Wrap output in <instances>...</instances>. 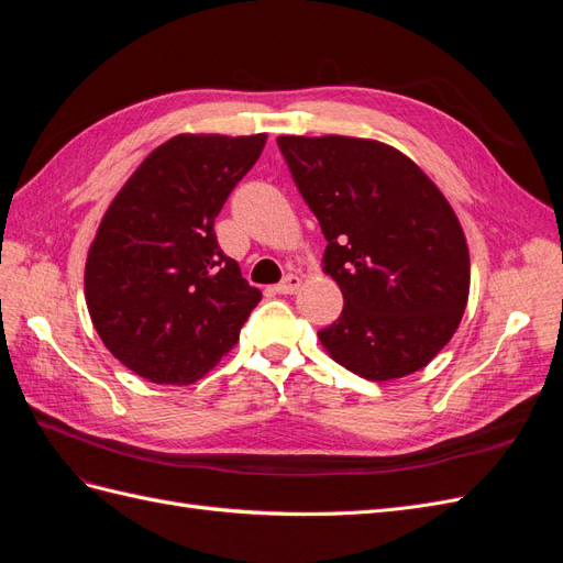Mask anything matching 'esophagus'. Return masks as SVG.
Here are the masks:
<instances>
[{
    "label": "esophagus",
    "mask_w": 563,
    "mask_h": 563,
    "mask_svg": "<svg viewBox=\"0 0 563 563\" xmlns=\"http://www.w3.org/2000/svg\"><path fill=\"white\" fill-rule=\"evenodd\" d=\"M300 288V277L298 275H286L277 286H275V291L279 294V296H291V294H296Z\"/></svg>",
    "instance_id": "1"
}]
</instances>
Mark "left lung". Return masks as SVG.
<instances>
[{
	"label": "left lung",
	"instance_id": "left-lung-1",
	"mask_svg": "<svg viewBox=\"0 0 563 563\" xmlns=\"http://www.w3.org/2000/svg\"><path fill=\"white\" fill-rule=\"evenodd\" d=\"M277 145L329 242L323 272L345 300L317 333L321 345L368 380L428 366L470 294V251L446 197L378 141L279 135Z\"/></svg>",
	"mask_w": 563,
	"mask_h": 563
}]
</instances>
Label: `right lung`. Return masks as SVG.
Wrapping results in <instances>:
<instances>
[{
	"instance_id": "obj_1",
	"label": "right lung",
	"mask_w": 563,
	"mask_h": 563,
	"mask_svg": "<svg viewBox=\"0 0 563 563\" xmlns=\"http://www.w3.org/2000/svg\"><path fill=\"white\" fill-rule=\"evenodd\" d=\"M267 135L159 145L100 220L84 291L106 347L133 373L187 385L228 354L261 291L218 246L213 223Z\"/></svg>"
}]
</instances>
